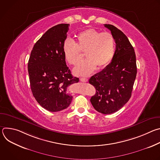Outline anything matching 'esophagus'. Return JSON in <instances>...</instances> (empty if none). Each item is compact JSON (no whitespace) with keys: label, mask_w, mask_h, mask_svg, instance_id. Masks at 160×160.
I'll return each mask as SVG.
<instances>
[{"label":"esophagus","mask_w":160,"mask_h":160,"mask_svg":"<svg viewBox=\"0 0 160 160\" xmlns=\"http://www.w3.org/2000/svg\"><path fill=\"white\" fill-rule=\"evenodd\" d=\"M80 80L82 82H87L88 81V79L86 78H80Z\"/></svg>","instance_id":"1"}]
</instances>
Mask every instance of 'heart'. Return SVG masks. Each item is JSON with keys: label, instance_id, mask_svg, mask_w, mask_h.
<instances>
[{"label": "heart", "instance_id": "heart-1", "mask_svg": "<svg viewBox=\"0 0 160 160\" xmlns=\"http://www.w3.org/2000/svg\"><path fill=\"white\" fill-rule=\"evenodd\" d=\"M66 61L73 66L82 59L85 52L87 59L78 65L73 70L75 75L87 76L92 73L98 66L101 69L107 66L112 60L115 52V38L109 32H102L90 28L80 33L75 43L66 40L62 47Z\"/></svg>", "mask_w": 160, "mask_h": 160}]
</instances>
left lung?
Segmentation results:
<instances>
[{
    "label": "left lung",
    "instance_id": "8db88e82",
    "mask_svg": "<svg viewBox=\"0 0 160 160\" xmlns=\"http://www.w3.org/2000/svg\"><path fill=\"white\" fill-rule=\"evenodd\" d=\"M115 38L116 50L111 62L89 79L96 93L90 98L94 109L104 115L117 112L130 99L137 75L134 49L127 37L112 25H104Z\"/></svg>",
    "mask_w": 160,
    "mask_h": 160
}]
</instances>
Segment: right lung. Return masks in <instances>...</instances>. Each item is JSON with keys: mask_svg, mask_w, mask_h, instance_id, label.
I'll list each match as a JSON object with an SVG mask.
<instances>
[{"mask_svg": "<svg viewBox=\"0 0 160 160\" xmlns=\"http://www.w3.org/2000/svg\"><path fill=\"white\" fill-rule=\"evenodd\" d=\"M69 27L59 24L49 29L34 45L28 63L33 96L51 112L70 106L73 97L68 94V87L79 81L66 66L62 50Z\"/></svg>", "mask_w": 160, "mask_h": 160, "instance_id": "obj_1", "label": "right lung"}]
</instances>
